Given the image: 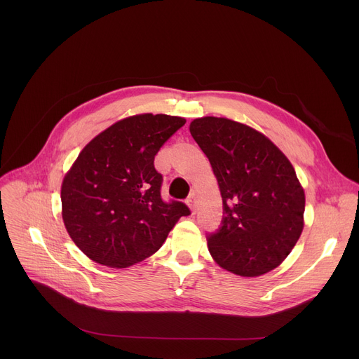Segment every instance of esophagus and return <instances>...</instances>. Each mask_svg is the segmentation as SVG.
Wrapping results in <instances>:
<instances>
[{
	"mask_svg": "<svg viewBox=\"0 0 359 359\" xmlns=\"http://www.w3.org/2000/svg\"><path fill=\"white\" fill-rule=\"evenodd\" d=\"M187 204H189V208L191 209V212L194 213V212H196V206H197V197H196V194H194V193H191V194L189 196V198H187Z\"/></svg>",
	"mask_w": 359,
	"mask_h": 359,
	"instance_id": "esophagus-1",
	"label": "esophagus"
}]
</instances>
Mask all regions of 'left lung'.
Segmentation results:
<instances>
[{
    "label": "left lung",
    "mask_w": 359,
    "mask_h": 359,
    "mask_svg": "<svg viewBox=\"0 0 359 359\" xmlns=\"http://www.w3.org/2000/svg\"><path fill=\"white\" fill-rule=\"evenodd\" d=\"M190 133L223 198L220 227L208 236L212 257L243 277L271 271L304 227L305 196L292 165L264 135L226 118L194 119Z\"/></svg>",
    "instance_id": "obj_1"
}]
</instances>
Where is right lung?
I'll return each mask as SVG.
<instances>
[{
	"instance_id": "right-lung-1",
	"label": "right lung",
	"mask_w": 359,
	"mask_h": 359,
	"mask_svg": "<svg viewBox=\"0 0 359 359\" xmlns=\"http://www.w3.org/2000/svg\"><path fill=\"white\" fill-rule=\"evenodd\" d=\"M186 121L136 115L116 122L79 153L61 189L74 243L99 264L125 269L158 251L190 209L165 201L155 156Z\"/></svg>"
}]
</instances>
